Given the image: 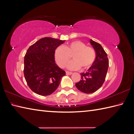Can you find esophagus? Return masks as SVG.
<instances>
[{
  "mask_svg": "<svg viewBox=\"0 0 134 134\" xmlns=\"http://www.w3.org/2000/svg\"><path fill=\"white\" fill-rule=\"evenodd\" d=\"M66 75H71L72 74V72H70V71H66Z\"/></svg>",
  "mask_w": 134,
  "mask_h": 134,
  "instance_id": "obj_1",
  "label": "esophagus"
}]
</instances>
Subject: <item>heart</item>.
I'll list each match as a JSON object with an SVG mask.
<instances>
[{"instance_id": "1", "label": "heart", "mask_w": 134, "mask_h": 134, "mask_svg": "<svg viewBox=\"0 0 134 134\" xmlns=\"http://www.w3.org/2000/svg\"><path fill=\"white\" fill-rule=\"evenodd\" d=\"M71 57L74 60L68 64V69L77 70L81 67L86 69L94 63L96 54L94 49L80 41H74L63 47H58L55 51V61L61 68L66 66Z\"/></svg>"}]
</instances>
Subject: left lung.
Returning a JSON list of instances; mask_svg holds the SVG:
<instances>
[{
    "mask_svg": "<svg viewBox=\"0 0 134 134\" xmlns=\"http://www.w3.org/2000/svg\"><path fill=\"white\" fill-rule=\"evenodd\" d=\"M90 43L96 52L95 60L87 72L80 74L81 80L75 84L79 91L86 94L94 92L101 87L109 66L107 55L102 46L92 39H90Z\"/></svg>",
    "mask_w": 134,
    "mask_h": 134,
    "instance_id": "obj_1",
    "label": "left lung"
}]
</instances>
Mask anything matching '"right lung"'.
Segmentation results:
<instances>
[{"instance_id": "add662e5", "label": "right lung", "mask_w": 134, "mask_h": 134, "mask_svg": "<svg viewBox=\"0 0 134 134\" xmlns=\"http://www.w3.org/2000/svg\"><path fill=\"white\" fill-rule=\"evenodd\" d=\"M65 40L46 37L27 49L24 60V75L28 86L36 94L47 96L59 86L66 72L55 63L54 54Z\"/></svg>"}]
</instances>
